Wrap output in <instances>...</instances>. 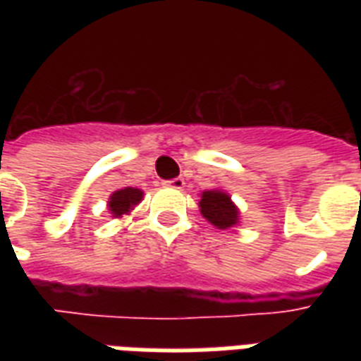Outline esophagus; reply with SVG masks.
<instances>
[{
  "label": "esophagus",
  "mask_w": 361,
  "mask_h": 361,
  "mask_svg": "<svg viewBox=\"0 0 361 361\" xmlns=\"http://www.w3.org/2000/svg\"><path fill=\"white\" fill-rule=\"evenodd\" d=\"M164 185L172 187V189H183V185H185V181H183V178H174V180L164 181Z\"/></svg>",
  "instance_id": "1"
}]
</instances>
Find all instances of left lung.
<instances>
[{
    "mask_svg": "<svg viewBox=\"0 0 361 361\" xmlns=\"http://www.w3.org/2000/svg\"><path fill=\"white\" fill-rule=\"evenodd\" d=\"M200 212L217 228H228L238 223V208L223 191H204L200 198Z\"/></svg>",
    "mask_w": 361,
    "mask_h": 361,
    "instance_id": "8db88e82",
    "label": "left lung"
}]
</instances>
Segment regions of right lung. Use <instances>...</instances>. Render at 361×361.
I'll use <instances>...</instances> for the list:
<instances>
[{"instance_id":"1","label":"right lung","mask_w":361,"mask_h":361,"mask_svg":"<svg viewBox=\"0 0 361 361\" xmlns=\"http://www.w3.org/2000/svg\"><path fill=\"white\" fill-rule=\"evenodd\" d=\"M142 200V191L140 189H133V187H125L116 191L112 197H110L109 208L110 214L114 217H120L123 214H129L135 204H138Z\"/></svg>"}]
</instances>
